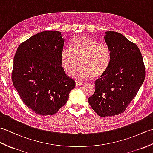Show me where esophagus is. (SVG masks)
<instances>
[{
	"mask_svg": "<svg viewBox=\"0 0 153 153\" xmlns=\"http://www.w3.org/2000/svg\"><path fill=\"white\" fill-rule=\"evenodd\" d=\"M83 82H79V81H76V85L77 87H79V86H82L83 85Z\"/></svg>",
	"mask_w": 153,
	"mask_h": 153,
	"instance_id": "esophagus-1",
	"label": "esophagus"
}]
</instances>
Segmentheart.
<instances>
[{
  "mask_svg": "<svg viewBox=\"0 0 153 153\" xmlns=\"http://www.w3.org/2000/svg\"><path fill=\"white\" fill-rule=\"evenodd\" d=\"M81 66L71 74L76 79L97 77L106 72L110 62V52L105 44L98 43L89 36L76 37L71 41L70 49L63 48L60 63L67 72H72L79 64Z\"/></svg>",
  "mask_w": 153,
  "mask_h": 153,
  "instance_id": "b5f03b06",
  "label": "heart"
}]
</instances>
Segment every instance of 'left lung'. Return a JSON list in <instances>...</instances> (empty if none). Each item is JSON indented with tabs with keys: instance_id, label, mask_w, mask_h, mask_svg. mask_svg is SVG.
<instances>
[{
	"instance_id": "1",
	"label": "left lung",
	"mask_w": 153,
	"mask_h": 153,
	"mask_svg": "<svg viewBox=\"0 0 153 153\" xmlns=\"http://www.w3.org/2000/svg\"><path fill=\"white\" fill-rule=\"evenodd\" d=\"M105 34L110 64L95 82V91L88 99L94 111L101 117L124 112L145 77L143 59L137 45L118 32L106 31Z\"/></svg>"
}]
</instances>
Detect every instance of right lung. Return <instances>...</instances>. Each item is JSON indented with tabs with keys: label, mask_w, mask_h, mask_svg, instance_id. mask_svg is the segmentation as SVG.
<instances>
[{
	"label": "right lung",
	"mask_w": 153,
	"mask_h": 153,
	"mask_svg": "<svg viewBox=\"0 0 153 153\" xmlns=\"http://www.w3.org/2000/svg\"><path fill=\"white\" fill-rule=\"evenodd\" d=\"M61 32L45 31L21 43L14 58L12 79L21 99L39 115H53L69 98L76 83L60 63Z\"/></svg>",
	"instance_id": "add662e5"
}]
</instances>
